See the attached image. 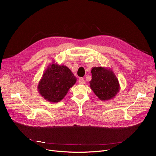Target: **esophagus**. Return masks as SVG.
Instances as JSON below:
<instances>
[{"label":"esophagus","instance_id":"1","mask_svg":"<svg viewBox=\"0 0 156 156\" xmlns=\"http://www.w3.org/2000/svg\"><path fill=\"white\" fill-rule=\"evenodd\" d=\"M78 83H79V84L83 85V84L85 83V81L84 80V79L83 78H80L78 80Z\"/></svg>","mask_w":156,"mask_h":156}]
</instances>
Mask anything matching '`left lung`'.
<instances>
[{
  "label": "left lung",
  "instance_id": "left-lung-1",
  "mask_svg": "<svg viewBox=\"0 0 156 156\" xmlns=\"http://www.w3.org/2000/svg\"><path fill=\"white\" fill-rule=\"evenodd\" d=\"M91 73L90 87L100 100L109 101L117 95L120 90V85L118 78L111 68L94 67Z\"/></svg>",
  "mask_w": 156,
  "mask_h": 156
}]
</instances>
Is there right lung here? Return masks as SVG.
Masks as SVG:
<instances>
[{"label": "right lung", "mask_w": 156, "mask_h": 156, "mask_svg": "<svg viewBox=\"0 0 156 156\" xmlns=\"http://www.w3.org/2000/svg\"><path fill=\"white\" fill-rule=\"evenodd\" d=\"M76 81V78L67 66L52 61L44 71L37 88L47 101L57 103L64 99Z\"/></svg>", "instance_id": "1"}]
</instances>
